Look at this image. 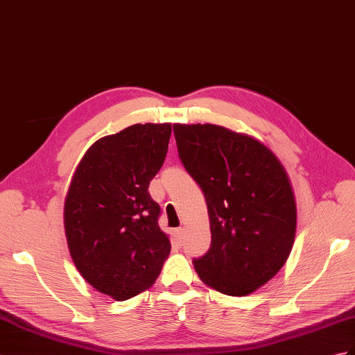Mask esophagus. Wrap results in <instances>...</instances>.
I'll use <instances>...</instances> for the list:
<instances>
[{
	"instance_id": "obj_1",
	"label": "esophagus",
	"mask_w": 355,
	"mask_h": 355,
	"mask_svg": "<svg viewBox=\"0 0 355 355\" xmlns=\"http://www.w3.org/2000/svg\"><path fill=\"white\" fill-rule=\"evenodd\" d=\"M174 234H175L177 242H180V243H181V241H183V236H184V228H181V227H180V228H177Z\"/></svg>"
}]
</instances>
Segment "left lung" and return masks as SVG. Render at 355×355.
Returning <instances> with one entry per match:
<instances>
[{
  "label": "left lung",
  "mask_w": 355,
  "mask_h": 355,
  "mask_svg": "<svg viewBox=\"0 0 355 355\" xmlns=\"http://www.w3.org/2000/svg\"><path fill=\"white\" fill-rule=\"evenodd\" d=\"M178 155L202 189L211 246L193 266L201 282L245 296L266 284L289 259L296 202L289 174L252 136L213 123H174Z\"/></svg>",
  "instance_id": "1"
}]
</instances>
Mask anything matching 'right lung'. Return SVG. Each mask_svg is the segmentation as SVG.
<instances>
[{"label":"right lung","mask_w":355,"mask_h":355,"mask_svg":"<svg viewBox=\"0 0 355 355\" xmlns=\"http://www.w3.org/2000/svg\"><path fill=\"white\" fill-rule=\"evenodd\" d=\"M171 123H135L90 145L73 171L63 222L80 275L125 301L145 292L169 257L159 204L148 192L168 153Z\"/></svg>","instance_id":"1"}]
</instances>
